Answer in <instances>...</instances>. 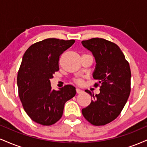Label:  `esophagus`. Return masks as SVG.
Wrapping results in <instances>:
<instances>
[{"mask_svg": "<svg viewBox=\"0 0 147 147\" xmlns=\"http://www.w3.org/2000/svg\"><path fill=\"white\" fill-rule=\"evenodd\" d=\"M76 92H77V93L79 94V93H82V92H83V91H82V90H80V89L77 88V89H76Z\"/></svg>", "mask_w": 147, "mask_h": 147, "instance_id": "esophagus-1", "label": "esophagus"}]
</instances>
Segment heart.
<instances>
[{"label": "heart", "instance_id": "heart-1", "mask_svg": "<svg viewBox=\"0 0 147 147\" xmlns=\"http://www.w3.org/2000/svg\"><path fill=\"white\" fill-rule=\"evenodd\" d=\"M74 82H75L76 84H82V82H83V81H82V79H80V78H76V79H74Z\"/></svg>", "mask_w": 147, "mask_h": 147}]
</instances>
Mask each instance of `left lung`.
<instances>
[{
    "instance_id": "obj_1",
    "label": "left lung",
    "mask_w": 147,
    "mask_h": 147,
    "mask_svg": "<svg viewBox=\"0 0 147 147\" xmlns=\"http://www.w3.org/2000/svg\"><path fill=\"white\" fill-rule=\"evenodd\" d=\"M92 52L96 61L94 86L100 88L98 95L85 91L92 97L90 105L82 109L84 117L91 124L104 126L113 121L122 112L131 92V69L117 45L102 38L82 41Z\"/></svg>"
}]
</instances>
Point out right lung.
<instances>
[{
  "label": "right lung",
  "mask_w": 147,
  "mask_h": 147,
  "mask_svg": "<svg viewBox=\"0 0 147 147\" xmlns=\"http://www.w3.org/2000/svg\"><path fill=\"white\" fill-rule=\"evenodd\" d=\"M75 42L73 39L46 38L30 45L25 51L17 75L18 96L34 122L43 126L55 124L62 117L65 103L75 95L72 86L52 90L50 81L59 70L61 55Z\"/></svg>",
  "instance_id": "add662e5"
}]
</instances>
